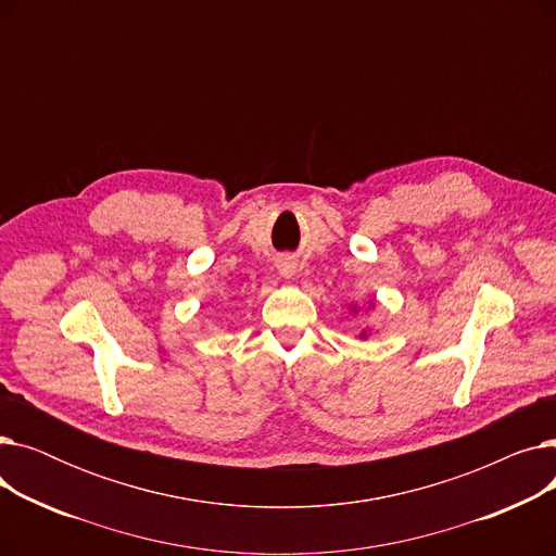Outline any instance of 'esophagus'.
<instances>
[{"instance_id": "1", "label": "esophagus", "mask_w": 556, "mask_h": 556, "mask_svg": "<svg viewBox=\"0 0 556 556\" xmlns=\"http://www.w3.org/2000/svg\"><path fill=\"white\" fill-rule=\"evenodd\" d=\"M277 270L283 279H293L295 277V270H298V261L293 256H281L277 261Z\"/></svg>"}]
</instances>
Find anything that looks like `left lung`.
Masks as SVG:
<instances>
[{
	"mask_svg": "<svg viewBox=\"0 0 556 556\" xmlns=\"http://www.w3.org/2000/svg\"><path fill=\"white\" fill-rule=\"evenodd\" d=\"M374 306V302H369V308ZM358 311H361V306L358 304H349V313L352 315H358ZM369 333H371V327H365V329H361V333L356 336L358 340H367L369 338Z\"/></svg>",
	"mask_w": 556,
	"mask_h": 556,
	"instance_id": "left-lung-1",
	"label": "left lung"
}]
</instances>
